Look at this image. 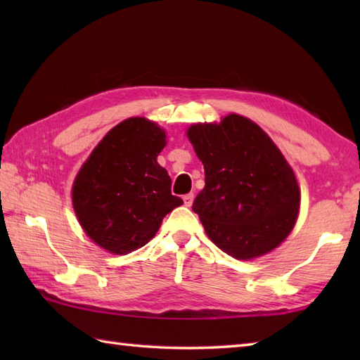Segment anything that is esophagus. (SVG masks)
Listing matches in <instances>:
<instances>
[{
    "instance_id": "1",
    "label": "esophagus",
    "mask_w": 360,
    "mask_h": 360,
    "mask_svg": "<svg viewBox=\"0 0 360 360\" xmlns=\"http://www.w3.org/2000/svg\"><path fill=\"white\" fill-rule=\"evenodd\" d=\"M193 198H195V195H193V193H187V195H184V198H182V200H184V204L187 205V207H190V205L193 204Z\"/></svg>"
}]
</instances>
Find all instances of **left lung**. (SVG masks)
<instances>
[{
    "label": "left lung",
    "instance_id": "1",
    "mask_svg": "<svg viewBox=\"0 0 360 360\" xmlns=\"http://www.w3.org/2000/svg\"><path fill=\"white\" fill-rule=\"evenodd\" d=\"M186 134L204 165L193 212L209 238L243 262L278 248L297 223L300 187L269 134L235 112L192 124Z\"/></svg>",
    "mask_w": 360,
    "mask_h": 360
}]
</instances>
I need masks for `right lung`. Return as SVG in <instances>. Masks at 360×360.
Here are the masks:
<instances>
[{
    "instance_id": "1",
    "label": "right lung",
    "mask_w": 360,
    "mask_h": 360,
    "mask_svg": "<svg viewBox=\"0 0 360 360\" xmlns=\"http://www.w3.org/2000/svg\"><path fill=\"white\" fill-rule=\"evenodd\" d=\"M165 129L147 117L112 127L75 174L71 198L83 232L98 248L127 255L155 238L162 219L184 201L158 162Z\"/></svg>"
}]
</instances>
